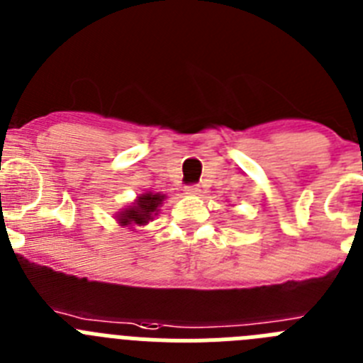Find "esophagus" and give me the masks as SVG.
<instances>
[{
    "instance_id": "obj_1",
    "label": "esophagus",
    "mask_w": 363,
    "mask_h": 363,
    "mask_svg": "<svg viewBox=\"0 0 363 363\" xmlns=\"http://www.w3.org/2000/svg\"><path fill=\"white\" fill-rule=\"evenodd\" d=\"M185 194H200V187L198 185H187L185 187Z\"/></svg>"
}]
</instances>
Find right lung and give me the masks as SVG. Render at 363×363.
I'll return each instance as SVG.
<instances>
[{"mask_svg":"<svg viewBox=\"0 0 363 363\" xmlns=\"http://www.w3.org/2000/svg\"><path fill=\"white\" fill-rule=\"evenodd\" d=\"M163 198L165 196L152 194V192L142 194L136 200V203L120 213L118 221L121 225H145V223H149V220H152V214H158L156 211H158V205L162 203Z\"/></svg>","mask_w":363,"mask_h":363,"instance_id":"1","label":"right lung"}]
</instances>
